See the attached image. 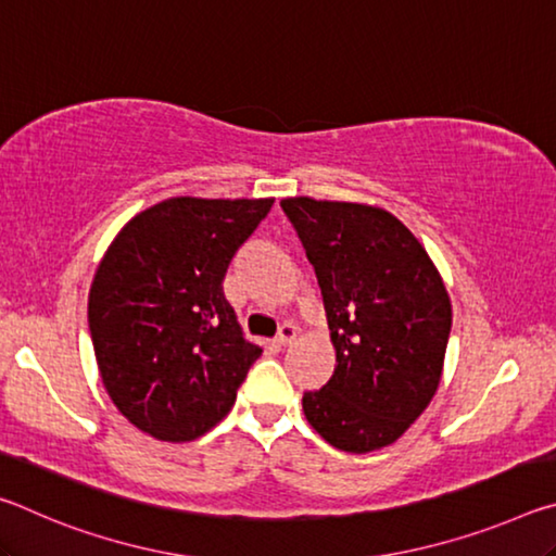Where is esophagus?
<instances>
[{
	"label": "esophagus",
	"mask_w": 556,
	"mask_h": 556,
	"mask_svg": "<svg viewBox=\"0 0 556 556\" xmlns=\"http://www.w3.org/2000/svg\"><path fill=\"white\" fill-rule=\"evenodd\" d=\"M296 326L294 324H285L279 328V336H277V341L281 343V345H289V343H294V338H296Z\"/></svg>",
	"instance_id": "esophagus-1"
}]
</instances>
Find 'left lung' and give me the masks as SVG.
Returning <instances> with one entry per match:
<instances>
[{"instance_id": "8db88e82", "label": "left lung", "mask_w": 556, "mask_h": 556, "mask_svg": "<svg viewBox=\"0 0 556 556\" xmlns=\"http://www.w3.org/2000/svg\"><path fill=\"white\" fill-rule=\"evenodd\" d=\"M316 269L336 370L304 392L328 444L390 446L429 407L444 368L451 301L421 242L392 213L363 203L281 201Z\"/></svg>"}]
</instances>
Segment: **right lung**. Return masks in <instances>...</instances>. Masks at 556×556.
I'll return each instance as SVG.
<instances>
[{
    "label": "right lung",
    "instance_id": "add662e5",
    "mask_svg": "<svg viewBox=\"0 0 556 556\" xmlns=\"http://www.w3.org/2000/svg\"><path fill=\"white\" fill-rule=\"evenodd\" d=\"M275 199H168L135 215L100 260L88 324L100 378L159 441H193L232 409L262 348L242 336L223 279Z\"/></svg>",
    "mask_w": 556,
    "mask_h": 556
}]
</instances>
